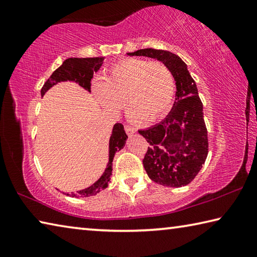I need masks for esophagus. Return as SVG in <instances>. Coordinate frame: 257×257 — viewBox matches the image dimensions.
<instances>
[{"mask_svg": "<svg viewBox=\"0 0 257 257\" xmlns=\"http://www.w3.org/2000/svg\"><path fill=\"white\" fill-rule=\"evenodd\" d=\"M124 130L125 133H127V135H129V136H132V135H134L135 133H136V129H135L134 127H130V125H124Z\"/></svg>", "mask_w": 257, "mask_h": 257, "instance_id": "esophagus-1", "label": "esophagus"}]
</instances>
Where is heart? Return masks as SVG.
I'll return each mask as SVG.
<instances>
[{
    "label": "heart",
    "mask_w": 257,
    "mask_h": 257,
    "mask_svg": "<svg viewBox=\"0 0 257 257\" xmlns=\"http://www.w3.org/2000/svg\"><path fill=\"white\" fill-rule=\"evenodd\" d=\"M98 103L111 113H119L125 105L132 119L153 122L165 114L175 96V78L160 61L127 58L107 69L103 81L93 85Z\"/></svg>",
    "instance_id": "heart-1"
}]
</instances>
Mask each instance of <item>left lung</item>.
Segmentation results:
<instances>
[{"label": "left lung", "mask_w": 257, "mask_h": 257, "mask_svg": "<svg viewBox=\"0 0 257 257\" xmlns=\"http://www.w3.org/2000/svg\"><path fill=\"white\" fill-rule=\"evenodd\" d=\"M128 55L164 63L176 81V101L160 123L138 130L149 143L143 164L150 179L165 187H184L197 176L208 153L207 129L196 82L187 64L169 51L143 49Z\"/></svg>", "instance_id": "left-lung-1"}]
</instances>
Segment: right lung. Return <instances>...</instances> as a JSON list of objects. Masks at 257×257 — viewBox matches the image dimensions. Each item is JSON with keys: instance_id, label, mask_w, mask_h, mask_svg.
<instances>
[{"instance_id": "right-lung-1", "label": "right lung", "mask_w": 257, "mask_h": 257, "mask_svg": "<svg viewBox=\"0 0 257 257\" xmlns=\"http://www.w3.org/2000/svg\"><path fill=\"white\" fill-rule=\"evenodd\" d=\"M104 58H69L52 73L51 77L42 87L41 95L44 96L45 93L51 87L58 84L60 81H75L78 85L85 88L87 92H90V81L94 72L99 70L102 67ZM128 136L125 135L123 125L121 123H115L113 125L112 134L108 142V162L101 178L94 182L92 186L77 191V193L67 194L71 197H88L96 195L99 191L105 189L108 186V181L112 176V162L116 152L123 149Z\"/></svg>"}]
</instances>
